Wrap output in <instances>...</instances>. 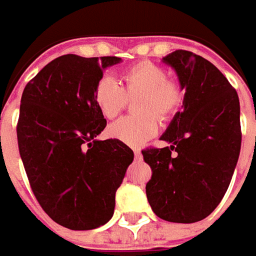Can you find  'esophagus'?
<instances>
[{
  "label": "esophagus",
  "instance_id": "esophagus-1",
  "mask_svg": "<svg viewBox=\"0 0 256 256\" xmlns=\"http://www.w3.org/2000/svg\"><path fill=\"white\" fill-rule=\"evenodd\" d=\"M134 159L136 160H142V152L140 150H136L134 149Z\"/></svg>",
  "mask_w": 256,
  "mask_h": 256
}]
</instances>
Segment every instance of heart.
I'll list each match as a JSON object with an SVG mask.
<instances>
[{
    "mask_svg": "<svg viewBox=\"0 0 256 256\" xmlns=\"http://www.w3.org/2000/svg\"><path fill=\"white\" fill-rule=\"evenodd\" d=\"M136 98L134 110L139 116L122 117L108 128V134L128 146H142L159 130L160 120H168L184 102V88L176 80L168 78L162 65L140 60L122 74L120 84L110 75H102L94 88V101L106 118L122 113L128 98Z\"/></svg>",
    "mask_w": 256,
    "mask_h": 256,
    "instance_id": "b5f03b06",
    "label": "heart"
}]
</instances>
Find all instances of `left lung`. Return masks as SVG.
Listing matches in <instances>:
<instances>
[{"label":"left lung","mask_w":256,"mask_h":256,"mask_svg":"<svg viewBox=\"0 0 256 256\" xmlns=\"http://www.w3.org/2000/svg\"><path fill=\"white\" fill-rule=\"evenodd\" d=\"M164 62L186 88L184 108L160 138L171 146L142 150L152 170L146 197L158 218L194 223L218 207L230 184L242 140L239 97L226 76L196 53L175 50Z\"/></svg>","instance_id":"obj_1"}]
</instances>
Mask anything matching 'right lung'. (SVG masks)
<instances>
[{"label":"right lung","instance_id":"1","mask_svg":"<svg viewBox=\"0 0 256 256\" xmlns=\"http://www.w3.org/2000/svg\"><path fill=\"white\" fill-rule=\"evenodd\" d=\"M117 56L64 54L28 81L17 123L18 150L44 213L72 230H91L113 218L116 191L133 150L116 139L96 140L107 126L94 88Z\"/></svg>","mask_w":256,"mask_h":256}]
</instances>
